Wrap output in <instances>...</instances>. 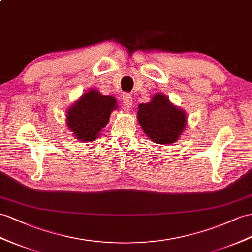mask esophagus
Masks as SVG:
<instances>
[{"instance_id": "esophagus-1", "label": "esophagus", "mask_w": 252, "mask_h": 252, "mask_svg": "<svg viewBox=\"0 0 252 252\" xmlns=\"http://www.w3.org/2000/svg\"><path fill=\"white\" fill-rule=\"evenodd\" d=\"M122 103H124V108L125 109H130L133 104V98L131 94H126L122 96Z\"/></svg>"}]
</instances>
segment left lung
Listing matches in <instances>:
<instances>
[{"mask_svg": "<svg viewBox=\"0 0 252 252\" xmlns=\"http://www.w3.org/2000/svg\"><path fill=\"white\" fill-rule=\"evenodd\" d=\"M137 119L147 136L159 145L177 141L188 121L183 109L173 105L163 94H154L150 102L139 104Z\"/></svg>", "mask_w": 252, "mask_h": 252, "instance_id": "obj_1", "label": "left lung"}]
</instances>
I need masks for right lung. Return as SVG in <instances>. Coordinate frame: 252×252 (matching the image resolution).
Masks as SVG:
<instances>
[{"label": "right lung", "mask_w": 252, "mask_h": 252, "mask_svg": "<svg viewBox=\"0 0 252 252\" xmlns=\"http://www.w3.org/2000/svg\"><path fill=\"white\" fill-rule=\"evenodd\" d=\"M116 107L114 96L103 95L95 89L88 90L69 107L66 124L76 139L89 143L98 138Z\"/></svg>", "instance_id": "obj_1"}]
</instances>
